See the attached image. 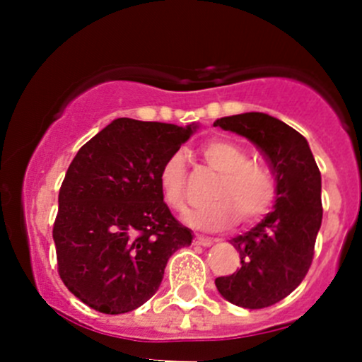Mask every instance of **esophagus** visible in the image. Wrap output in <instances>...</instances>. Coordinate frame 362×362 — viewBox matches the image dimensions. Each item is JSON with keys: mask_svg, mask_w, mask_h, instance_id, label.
Instances as JSON below:
<instances>
[{"mask_svg": "<svg viewBox=\"0 0 362 362\" xmlns=\"http://www.w3.org/2000/svg\"><path fill=\"white\" fill-rule=\"evenodd\" d=\"M215 243L214 238H206V236H196L194 238V245H202V247H211Z\"/></svg>", "mask_w": 362, "mask_h": 362, "instance_id": "1", "label": "esophagus"}]
</instances>
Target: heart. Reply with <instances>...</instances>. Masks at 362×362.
<instances>
[{
  "label": "heart",
  "instance_id": "1",
  "mask_svg": "<svg viewBox=\"0 0 362 362\" xmlns=\"http://www.w3.org/2000/svg\"><path fill=\"white\" fill-rule=\"evenodd\" d=\"M208 166L221 173L211 198L214 203L192 210L185 215V222L203 231H217L231 224L236 217L252 222L262 217L275 199V182L269 171L261 164L247 160L240 145L224 138L206 141L199 148ZM185 177L187 166L182 152H173L159 170V191L164 203L175 211L185 210Z\"/></svg>",
  "mask_w": 362,
  "mask_h": 362
}]
</instances>
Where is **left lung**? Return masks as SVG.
<instances>
[{"label":"left lung","instance_id":"obj_1","mask_svg":"<svg viewBox=\"0 0 362 362\" xmlns=\"http://www.w3.org/2000/svg\"><path fill=\"white\" fill-rule=\"evenodd\" d=\"M214 126L252 141L276 182L273 210L231 240L242 266L215 279V286L222 298L242 308L272 306L293 293L312 264L322 222L320 171L306 138L276 117L247 112L222 117Z\"/></svg>","mask_w":362,"mask_h":362}]
</instances>
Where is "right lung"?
Wrapping results in <instances>:
<instances>
[{
  "mask_svg": "<svg viewBox=\"0 0 362 362\" xmlns=\"http://www.w3.org/2000/svg\"><path fill=\"white\" fill-rule=\"evenodd\" d=\"M199 124L112 120L69 164L54 224L64 286L96 312H131L156 294L192 233L171 215L159 170Z\"/></svg>",
  "mask_w": 362,
  "mask_h": 362,
  "instance_id": "1",
  "label": "right lung"
}]
</instances>
